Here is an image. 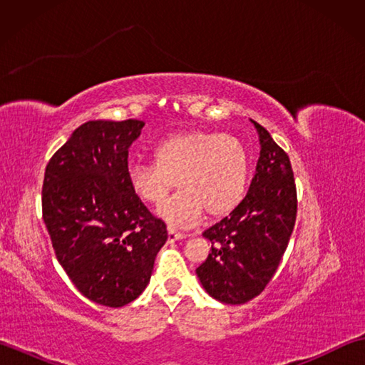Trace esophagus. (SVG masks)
<instances>
[{"instance_id":"34e87169","label":"esophagus","mask_w":365,"mask_h":365,"mask_svg":"<svg viewBox=\"0 0 365 365\" xmlns=\"http://www.w3.org/2000/svg\"><path fill=\"white\" fill-rule=\"evenodd\" d=\"M185 238V234H182V232L175 230L174 227H168V242H177V240H182Z\"/></svg>"}]
</instances>
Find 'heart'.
Wrapping results in <instances>:
<instances>
[{"label": "heart", "mask_w": 365, "mask_h": 365, "mask_svg": "<svg viewBox=\"0 0 365 365\" xmlns=\"http://www.w3.org/2000/svg\"><path fill=\"white\" fill-rule=\"evenodd\" d=\"M250 158L237 138L190 131L166 138L155 149V163L127 169L131 191L147 204L161 205L180 183L182 191L160 208L170 226L196 224L204 210L212 218L229 215L245 196Z\"/></svg>", "instance_id": "1"}]
</instances>
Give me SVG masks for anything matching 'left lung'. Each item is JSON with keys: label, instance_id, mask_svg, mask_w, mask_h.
I'll list each match as a JSON object with an SVG mask.
<instances>
[{"label": "left lung", "instance_id": "left-lung-1", "mask_svg": "<svg viewBox=\"0 0 365 365\" xmlns=\"http://www.w3.org/2000/svg\"><path fill=\"white\" fill-rule=\"evenodd\" d=\"M257 128L260 157L250 191L229 216L204 232L212 252L196 269L212 298L243 304L268 285L281 263L297 220L290 158L268 131Z\"/></svg>", "mask_w": 365, "mask_h": 365}]
</instances>
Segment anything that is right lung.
Segmentation results:
<instances>
[{"label": "right lung", "instance_id": "right-lung-1", "mask_svg": "<svg viewBox=\"0 0 365 365\" xmlns=\"http://www.w3.org/2000/svg\"><path fill=\"white\" fill-rule=\"evenodd\" d=\"M143 120H89L45 169L42 215L56 259L88 299L122 307L150 281L166 224L127 180L128 149Z\"/></svg>", "mask_w": 365, "mask_h": 365}]
</instances>
